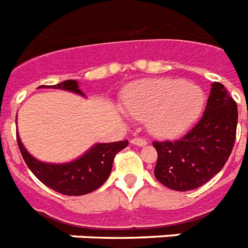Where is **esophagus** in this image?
Returning a JSON list of instances; mask_svg holds the SVG:
<instances>
[{"label":"esophagus","instance_id":"esophagus-1","mask_svg":"<svg viewBox=\"0 0 248 248\" xmlns=\"http://www.w3.org/2000/svg\"><path fill=\"white\" fill-rule=\"evenodd\" d=\"M131 143H133V144H135V146H139V147H140V146H144V144H147V140H146V139H143V138H134L133 140H131Z\"/></svg>","mask_w":248,"mask_h":248}]
</instances>
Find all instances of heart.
Here are the masks:
<instances>
[{
    "mask_svg": "<svg viewBox=\"0 0 248 248\" xmlns=\"http://www.w3.org/2000/svg\"><path fill=\"white\" fill-rule=\"evenodd\" d=\"M124 102L134 118H148L152 133L173 137L199 118L205 94L200 87L183 80L154 78L133 84Z\"/></svg>",
    "mask_w": 248,
    "mask_h": 248,
    "instance_id": "1",
    "label": "heart"
}]
</instances>
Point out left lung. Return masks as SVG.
Masks as SVG:
<instances>
[{"label": "left lung", "mask_w": 248, "mask_h": 248, "mask_svg": "<svg viewBox=\"0 0 248 248\" xmlns=\"http://www.w3.org/2000/svg\"><path fill=\"white\" fill-rule=\"evenodd\" d=\"M236 124V102L221 82H213L202 117L184 137L152 142L157 152L156 180L179 192L206 184L232 154Z\"/></svg>", "instance_id": "obj_1"}]
</instances>
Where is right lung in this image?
<instances>
[{
  "instance_id": "right-lung-1",
  "label": "right lung",
  "mask_w": 248,
  "mask_h": 248,
  "mask_svg": "<svg viewBox=\"0 0 248 248\" xmlns=\"http://www.w3.org/2000/svg\"><path fill=\"white\" fill-rule=\"evenodd\" d=\"M49 88L84 94L78 89V81L75 80H67L56 85H51ZM16 142L22 157L26 161L31 172L46 186L65 196H82L100 188L109 177L115 155L129 144V140L98 143L75 161L64 164H49L31 156L26 148L23 147L18 134Z\"/></svg>"
}]
</instances>
